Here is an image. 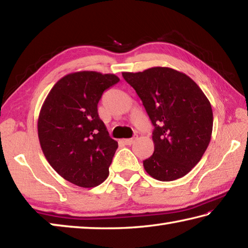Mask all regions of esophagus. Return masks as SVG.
Wrapping results in <instances>:
<instances>
[{
  "label": "esophagus",
  "mask_w": 248,
  "mask_h": 248,
  "mask_svg": "<svg viewBox=\"0 0 248 248\" xmlns=\"http://www.w3.org/2000/svg\"><path fill=\"white\" fill-rule=\"evenodd\" d=\"M137 138H138L137 134H134V137L131 138V139H124V140H123V142H124V144H127V145H131L133 142H134V140H137Z\"/></svg>",
  "instance_id": "esophagus-1"
}]
</instances>
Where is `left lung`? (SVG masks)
Wrapping results in <instances>:
<instances>
[{
  "label": "left lung",
  "instance_id": "1",
  "mask_svg": "<svg viewBox=\"0 0 248 248\" xmlns=\"http://www.w3.org/2000/svg\"><path fill=\"white\" fill-rule=\"evenodd\" d=\"M123 77L154 127V153L143 161L146 173L161 182L189 173L211 140L213 114L207 96L188 75L170 68L124 72Z\"/></svg>",
  "mask_w": 248,
  "mask_h": 248
}]
</instances>
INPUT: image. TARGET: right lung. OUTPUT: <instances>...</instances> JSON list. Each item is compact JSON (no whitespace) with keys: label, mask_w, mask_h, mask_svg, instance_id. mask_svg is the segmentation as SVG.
Segmentation results:
<instances>
[{"label":"right lung","mask_w":248,"mask_h":248,"mask_svg":"<svg viewBox=\"0 0 248 248\" xmlns=\"http://www.w3.org/2000/svg\"><path fill=\"white\" fill-rule=\"evenodd\" d=\"M118 82L115 74L71 73L54 84L41 107V150L52 169L77 186L96 187L108 177L118 142L109 137L97 105Z\"/></svg>","instance_id":"right-lung-1"}]
</instances>
